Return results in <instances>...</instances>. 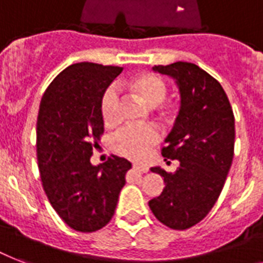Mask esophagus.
<instances>
[{"mask_svg": "<svg viewBox=\"0 0 263 263\" xmlns=\"http://www.w3.org/2000/svg\"><path fill=\"white\" fill-rule=\"evenodd\" d=\"M132 168L135 169V171H138L139 173H146L148 171L147 166H144V165H139V164H134L132 165Z\"/></svg>", "mask_w": 263, "mask_h": 263, "instance_id": "esophagus-1", "label": "esophagus"}]
</instances>
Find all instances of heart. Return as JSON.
Listing matches in <instances>:
<instances>
[{
    "mask_svg": "<svg viewBox=\"0 0 263 263\" xmlns=\"http://www.w3.org/2000/svg\"><path fill=\"white\" fill-rule=\"evenodd\" d=\"M125 87L147 107L158 106L166 97L168 86L164 79L153 73H140L125 83ZM119 97L115 88H107L101 99V115L105 124L117 121ZM160 135L153 127H127L119 131L113 138V147L119 154L129 160H142L150 148L156 146Z\"/></svg>",
    "mask_w": 263,
    "mask_h": 263,
    "instance_id": "1",
    "label": "heart"
}]
</instances>
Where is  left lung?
<instances>
[{
  "label": "left lung",
  "instance_id": "obj_1",
  "mask_svg": "<svg viewBox=\"0 0 263 263\" xmlns=\"http://www.w3.org/2000/svg\"><path fill=\"white\" fill-rule=\"evenodd\" d=\"M153 71L171 76L179 87L180 110L162 156L180 165L175 173L152 168L165 188L148 206L169 228L188 229L208 216L222 191L233 160L235 117L224 88L195 64L177 61Z\"/></svg>",
  "mask_w": 263,
  "mask_h": 263
}]
</instances>
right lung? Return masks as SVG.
Returning <instances> with one entry per match:
<instances>
[{"label": "right lung", "mask_w": 263, "mask_h": 263, "mask_svg": "<svg viewBox=\"0 0 263 263\" xmlns=\"http://www.w3.org/2000/svg\"><path fill=\"white\" fill-rule=\"evenodd\" d=\"M123 68L78 63L45 91L36 120V157L43 190L61 220L95 232L111 220L131 162L111 156L90 162L103 134L101 99Z\"/></svg>", "instance_id": "obj_1"}]
</instances>
